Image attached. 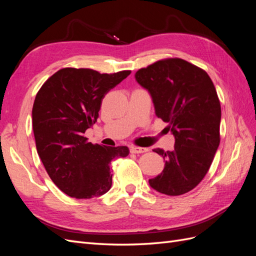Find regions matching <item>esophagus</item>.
Listing matches in <instances>:
<instances>
[{
	"label": "esophagus",
	"mask_w": 256,
	"mask_h": 256,
	"mask_svg": "<svg viewBox=\"0 0 256 256\" xmlns=\"http://www.w3.org/2000/svg\"><path fill=\"white\" fill-rule=\"evenodd\" d=\"M147 150H148V148H145V147H136V146L130 147V152L132 154H141V152H145Z\"/></svg>",
	"instance_id": "esophagus-1"
}]
</instances>
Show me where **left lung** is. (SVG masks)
Instances as JSON below:
<instances>
[{
    "label": "left lung",
    "mask_w": 256,
    "mask_h": 256,
    "mask_svg": "<svg viewBox=\"0 0 256 256\" xmlns=\"http://www.w3.org/2000/svg\"><path fill=\"white\" fill-rule=\"evenodd\" d=\"M134 78L175 138L172 152L154 150L166 164L150 186L166 196L187 193L203 180L220 144L221 106L214 85L203 69L182 58L158 60Z\"/></svg>",
    "instance_id": "1"
}]
</instances>
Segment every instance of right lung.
<instances>
[{
    "label": "right lung",
    "instance_id": "add662e5",
    "mask_svg": "<svg viewBox=\"0 0 256 256\" xmlns=\"http://www.w3.org/2000/svg\"><path fill=\"white\" fill-rule=\"evenodd\" d=\"M88 68H63L38 90L32 124L38 156L58 189L76 198L104 194L112 186L111 161L129 154L127 146L88 142L104 95L130 74Z\"/></svg>",
    "mask_w": 256,
    "mask_h": 256
}]
</instances>
